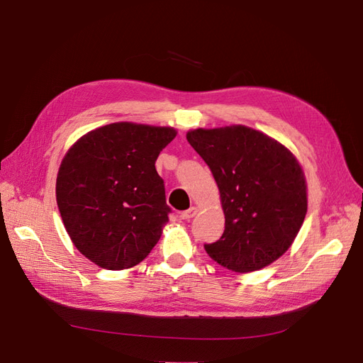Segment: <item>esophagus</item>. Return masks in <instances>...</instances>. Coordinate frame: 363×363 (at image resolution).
<instances>
[{
	"instance_id": "34e87169",
	"label": "esophagus",
	"mask_w": 363,
	"mask_h": 363,
	"mask_svg": "<svg viewBox=\"0 0 363 363\" xmlns=\"http://www.w3.org/2000/svg\"><path fill=\"white\" fill-rule=\"evenodd\" d=\"M196 212H199V208L196 207H191V208H188V211H184V212H182V219H186V221H189L191 218H194L195 215H196Z\"/></svg>"
}]
</instances>
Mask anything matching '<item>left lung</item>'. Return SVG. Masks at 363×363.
Returning a JSON list of instances; mask_svg holds the SVG:
<instances>
[{"instance_id":"1","label":"left lung","mask_w":363,"mask_h":363,"mask_svg":"<svg viewBox=\"0 0 363 363\" xmlns=\"http://www.w3.org/2000/svg\"><path fill=\"white\" fill-rule=\"evenodd\" d=\"M188 142L211 168L225 228L207 255L235 272L268 267L288 251L307 212V183L292 152L245 125L189 130Z\"/></svg>"}]
</instances>
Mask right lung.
<instances>
[{"label": "right lung", "mask_w": 363, "mask_h": 363, "mask_svg": "<svg viewBox=\"0 0 363 363\" xmlns=\"http://www.w3.org/2000/svg\"><path fill=\"white\" fill-rule=\"evenodd\" d=\"M175 136L172 127L113 123L83 135L62 159V221L95 265L133 268L157 244L171 208L155 163Z\"/></svg>", "instance_id": "add662e5"}]
</instances>
